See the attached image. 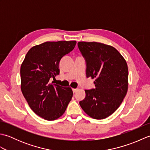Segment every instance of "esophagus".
Returning a JSON list of instances; mask_svg holds the SVG:
<instances>
[{"label":"esophagus","mask_w":150,"mask_h":150,"mask_svg":"<svg viewBox=\"0 0 150 150\" xmlns=\"http://www.w3.org/2000/svg\"><path fill=\"white\" fill-rule=\"evenodd\" d=\"M72 90H73V93H75V92L77 91V88H73V89H72Z\"/></svg>","instance_id":"esophagus-1"}]
</instances>
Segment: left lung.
<instances>
[{
  "mask_svg": "<svg viewBox=\"0 0 150 150\" xmlns=\"http://www.w3.org/2000/svg\"><path fill=\"white\" fill-rule=\"evenodd\" d=\"M86 60V76L95 79V88L85 90L80 101L84 112L95 119L110 116L122 103L128 89L126 60L114 47L97 42H79Z\"/></svg>",
  "mask_w": 150,
  "mask_h": 150,
  "instance_id": "left-lung-1",
  "label": "left lung"
}]
</instances>
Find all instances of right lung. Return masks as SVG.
I'll use <instances>...</instances> for the list:
<instances>
[{"mask_svg":"<svg viewBox=\"0 0 150 150\" xmlns=\"http://www.w3.org/2000/svg\"><path fill=\"white\" fill-rule=\"evenodd\" d=\"M76 40L47 41L28 51L21 66V88L30 108L47 120L61 117L73 97L70 87L50 83L59 74L62 57L72 51Z\"/></svg>","mask_w":150,"mask_h":150,"instance_id":"right-lung-1","label":"right lung"}]
</instances>
